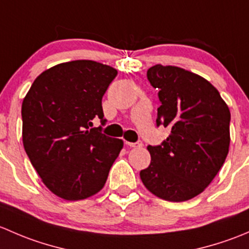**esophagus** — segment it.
<instances>
[{"label":"esophagus","instance_id":"obj_1","mask_svg":"<svg viewBox=\"0 0 249 249\" xmlns=\"http://www.w3.org/2000/svg\"><path fill=\"white\" fill-rule=\"evenodd\" d=\"M125 144L129 145L131 148H141L143 145V143L139 141V142H125Z\"/></svg>","mask_w":249,"mask_h":249}]
</instances>
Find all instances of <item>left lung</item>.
<instances>
[{
	"mask_svg": "<svg viewBox=\"0 0 249 249\" xmlns=\"http://www.w3.org/2000/svg\"><path fill=\"white\" fill-rule=\"evenodd\" d=\"M147 77L159 90L157 125L171 134L160 145H148L152 160L140 177L155 196L187 201L210 185L227 159L229 107L208 80L180 67L155 65Z\"/></svg>",
	"mask_w": 249,
	"mask_h": 249,
	"instance_id": "left-lung-1",
	"label": "left lung"
}]
</instances>
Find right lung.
I'll return each instance as SVG.
<instances>
[{
    "instance_id": "right-lung-1",
    "label": "right lung",
    "mask_w": 249,
    "mask_h": 249,
    "mask_svg": "<svg viewBox=\"0 0 249 249\" xmlns=\"http://www.w3.org/2000/svg\"><path fill=\"white\" fill-rule=\"evenodd\" d=\"M118 74L91 60L62 62L35 79L21 106L25 152L44 185L67 201L104 188L123 141L91 127L104 119L102 96Z\"/></svg>"
}]
</instances>
